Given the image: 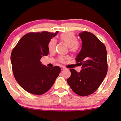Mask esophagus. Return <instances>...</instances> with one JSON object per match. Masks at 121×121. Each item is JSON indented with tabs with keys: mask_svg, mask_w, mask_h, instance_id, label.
<instances>
[{
	"mask_svg": "<svg viewBox=\"0 0 121 121\" xmlns=\"http://www.w3.org/2000/svg\"><path fill=\"white\" fill-rule=\"evenodd\" d=\"M61 70H65V69H66V68H65L64 66H61Z\"/></svg>",
	"mask_w": 121,
	"mask_h": 121,
	"instance_id": "obj_1",
	"label": "esophagus"
}]
</instances>
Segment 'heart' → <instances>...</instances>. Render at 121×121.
<instances>
[{"label":"heart","mask_w":121,"mask_h":121,"mask_svg":"<svg viewBox=\"0 0 121 121\" xmlns=\"http://www.w3.org/2000/svg\"><path fill=\"white\" fill-rule=\"evenodd\" d=\"M60 39L65 43L68 46L70 47V51L74 52L77 51L78 49V45L77 44V39L74 33L69 32H66L64 34H62L60 36ZM56 40L55 39H52L49 41L48 43V49L50 51H52L55 49V46H56ZM64 58H60V61H64Z\"/></svg>","instance_id":"heart-1"}]
</instances>
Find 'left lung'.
<instances>
[{
    "mask_svg": "<svg viewBox=\"0 0 121 121\" xmlns=\"http://www.w3.org/2000/svg\"><path fill=\"white\" fill-rule=\"evenodd\" d=\"M78 35L82 40V48L76 60L82 69L77 72L70 69L71 76L67 82L75 93L87 96L96 91L106 76L107 52L105 45L94 35L84 31Z\"/></svg>",
    "mask_w": 121,
    "mask_h": 121,
    "instance_id": "obj_1",
    "label": "left lung"
}]
</instances>
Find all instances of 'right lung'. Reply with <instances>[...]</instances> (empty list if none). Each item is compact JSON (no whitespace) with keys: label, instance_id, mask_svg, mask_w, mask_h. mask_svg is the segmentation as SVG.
<instances>
[{"label":"right lung","instance_id":"1","mask_svg":"<svg viewBox=\"0 0 121 121\" xmlns=\"http://www.w3.org/2000/svg\"><path fill=\"white\" fill-rule=\"evenodd\" d=\"M57 33H28L20 39L12 50L11 61L15 78L30 93H45L59 76L61 71L59 66L48 68L40 61L43 56L48 55V43Z\"/></svg>","mask_w":121,"mask_h":121}]
</instances>
